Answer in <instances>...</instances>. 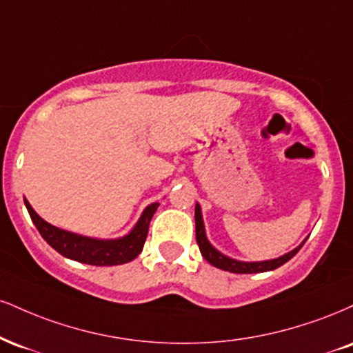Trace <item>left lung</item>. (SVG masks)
<instances>
[{
	"mask_svg": "<svg viewBox=\"0 0 353 353\" xmlns=\"http://www.w3.org/2000/svg\"><path fill=\"white\" fill-rule=\"evenodd\" d=\"M195 240H197L199 248H201L202 256L205 258L210 265H214L215 268H220L223 271H230V273H239V274H248V273H265V271H271L279 268V266L284 265L286 261H290L296 253L299 252L301 246L305 243V240L301 243L298 248L291 250L290 253L283 254V256L274 258V260H266V261H239L233 260V258L225 256L215 250L214 246L210 245V241L207 240L205 236V227H203V220H202V212H201V205L195 203Z\"/></svg>",
	"mask_w": 353,
	"mask_h": 353,
	"instance_id": "1",
	"label": "left lung"
}]
</instances>
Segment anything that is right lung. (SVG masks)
<instances>
[{"instance_id":"add662e5","label":"right lung","mask_w":353,"mask_h":353,"mask_svg":"<svg viewBox=\"0 0 353 353\" xmlns=\"http://www.w3.org/2000/svg\"><path fill=\"white\" fill-rule=\"evenodd\" d=\"M24 203H26V209L29 215H31L32 223L36 225L42 239L48 241L55 252L61 253L62 256L70 258V260L93 266L123 265V263L134 260L143 252L150 222L159 207L158 202L148 205L141 214V217H139L138 223L134 225L133 230L128 235L123 236V239L99 240L54 227V225L48 223L34 212L31 203L26 199H24Z\"/></svg>"}]
</instances>
